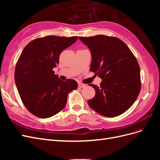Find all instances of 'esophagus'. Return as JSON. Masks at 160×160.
I'll list each match as a JSON object with an SVG mask.
<instances>
[{"label": "esophagus", "instance_id": "obj_1", "mask_svg": "<svg viewBox=\"0 0 160 160\" xmlns=\"http://www.w3.org/2000/svg\"><path fill=\"white\" fill-rule=\"evenodd\" d=\"M86 87V85L84 84V83H79V88H85Z\"/></svg>", "mask_w": 160, "mask_h": 160}]
</instances>
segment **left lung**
Masks as SVG:
<instances>
[{
  "instance_id": "obj_1",
  "label": "left lung",
  "mask_w": 160,
  "mask_h": 160,
  "mask_svg": "<svg viewBox=\"0 0 160 160\" xmlns=\"http://www.w3.org/2000/svg\"><path fill=\"white\" fill-rule=\"evenodd\" d=\"M92 57L90 71L102 79L100 86L89 84L95 95L88 100L90 108L108 118L118 116L130 108L141 89L137 59L125 43L115 37H81Z\"/></svg>"
}]
</instances>
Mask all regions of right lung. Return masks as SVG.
<instances>
[{
    "mask_svg": "<svg viewBox=\"0 0 160 160\" xmlns=\"http://www.w3.org/2000/svg\"><path fill=\"white\" fill-rule=\"evenodd\" d=\"M78 37L47 36L34 39L24 48L17 62L14 81L28 111L39 118L56 115L67 103L69 93L77 88L73 79L61 80L52 69L61 52Z\"/></svg>",
    "mask_w": 160,
    "mask_h": 160,
    "instance_id": "obj_1",
    "label": "right lung"
}]
</instances>
